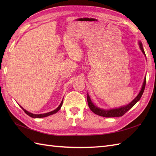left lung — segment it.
Masks as SVG:
<instances>
[{"mask_svg": "<svg viewBox=\"0 0 156 156\" xmlns=\"http://www.w3.org/2000/svg\"><path fill=\"white\" fill-rule=\"evenodd\" d=\"M139 44H140V48L141 49V51L143 52V54L145 55L144 49L143 48V45H142L141 42H139ZM145 83H146V78H144V84L142 85V87L140 93L136 97L133 99V101H131L130 103L128 104L126 106H123V107H121L118 108H112V109H109V110H105V109H102L98 108L92 103V102L90 100V98L89 97L88 94H87V101H88V107L90 108V110L95 113L96 115H98L99 116H102V117H122V115H125L126 112H127L129 109H131L133 106L137 103V102L140 100L142 94H143L145 87Z\"/></svg>", "mask_w": 156, "mask_h": 156, "instance_id": "8db88e82", "label": "left lung"}]
</instances>
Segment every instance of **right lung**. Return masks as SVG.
<instances>
[{"label": "right lung", "instance_id": "add662e5", "mask_svg": "<svg viewBox=\"0 0 156 156\" xmlns=\"http://www.w3.org/2000/svg\"><path fill=\"white\" fill-rule=\"evenodd\" d=\"M62 103H63V100H62V101L61 102L60 105H59V107H58L57 108H56V109H55L54 111H51V112H47V113H44V114H39V115H35V114L31 113V112H28L27 111H26L25 109L23 108L22 107H21V106H20V107H21V108L23 109V111H24V112H25V113L27 114V115H29V117H33V118H43V117H48V116H49V115H53V114H55V113H56V112H57L59 110V109L61 108V107H62Z\"/></svg>", "mask_w": 156, "mask_h": 156}]
</instances>
